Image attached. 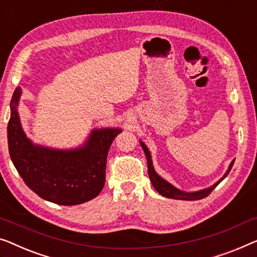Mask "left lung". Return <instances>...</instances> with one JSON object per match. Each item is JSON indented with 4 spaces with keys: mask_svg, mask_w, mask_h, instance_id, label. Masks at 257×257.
I'll return each instance as SVG.
<instances>
[{
    "mask_svg": "<svg viewBox=\"0 0 257 257\" xmlns=\"http://www.w3.org/2000/svg\"><path fill=\"white\" fill-rule=\"evenodd\" d=\"M141 147H143V150L145 152V154H146V158H147V168H148V176H150V180L152 182V184H153V187L155 188V190L158 191L160 195H162L163 197H167V198H172V199H180V200H198V199H203L205 198L210 195V193L214 190V188L217 187V185L220 183V182L224 180V178L227 176L228 173L230 172V169H232L233 167V163L234 161H232V163L229 165V168L226 174L224 175V177L221 178L220 181L217 182L214 185H212L211 188L209 189H205V190H200V191H197V192H183L181 190H178L175 187H173L172 184H169L168 182L163 180L159 176L158 174L155 173V170L153 168V163H152V159H151V154H150V151H148V148L146 147V145L144 143H141Z\"/></svg>",
    "mask_w": 257,
    "mask_h": 257,
    "instance_id": "8db88e82",
    "label": "left lung"
}]
</instances>
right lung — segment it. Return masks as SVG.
Here are the masks:
<instances>
[{"instance_id":"right-lung-1","label":"right lung","mask_w":257,"mask_h":257,"mask_svg":"<svg viewBox=\"0 0 257 257\" xmlns=\"http://www.w3.org/2000/svg\"><path fill=\"white\" fill-rule=\"evenodd\" d=\"M21 88L10 102L9 153L25 184L43 199L59 205H77L102 191L105 183L106 156L119 128L92 131L82 148L54 151L33 146L22 130L16 109Z\"/></svg>"}]
</instances>
